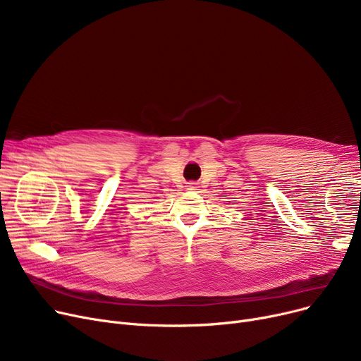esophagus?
I'll return each instance as SVG.
<instances>
[{"label": "esophagus", "instance_id": "1", "mask_svg": "<svg viewBox=\"0 0 361 361\" xmlns=\"http://www.w3.org/2000/svg\"><path fill=\"white\" fill-rule=\"evenodd\" d=\"M188 190H196V184L195 183H188Z\"/></svg>", "mask_w": 361, "mask_h": 361}]
</instances>
